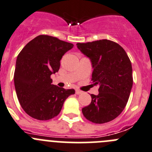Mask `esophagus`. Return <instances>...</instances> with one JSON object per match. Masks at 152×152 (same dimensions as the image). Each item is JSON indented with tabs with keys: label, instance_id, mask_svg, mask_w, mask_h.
Here are the masks:
<instances>
[{
	"label": "esophagus",
	"instance_id": "34e87169",
	"mask_svg": "<svg viewBox=\"0 0 152 152\" xmlns=\"http://www.w3.org/2000/svg\"><path fill=\"white\" fill-rule=\"evenodd\" d=\"M83 93V91H80V90H78V89H76V94H81Z\"/></svg>",
	"mask_w": 152,
	"mask_h": 152
}]
</instances>
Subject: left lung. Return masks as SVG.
<instances>
[{"mask_svg":"<svg viewBox=\"0 0 152 152\" xmlns=\"http://www.w3.org/2000/svg\"><path fill=\"white\" fill-rule=\"evenodd\" d=\"M76 45L90 58L92 83L100 86L98 94H91V102L82 110L83 115L95 124L113 121L124 110L133 86L130 58L119 44L109 39Z\"/></svg>","mask_w":152,"mask_h":152,"instance_id":"1","label":"left lung"}]
</instances>
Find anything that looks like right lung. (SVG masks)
I'll use <instances>...</instances> for the list:
<instances>
[{"label":"right lung","mask_w":152,"mask_h":152,"mask_svg":"<svg viewBox=\"0 0 152 152\" xmlns=\"http://www.w3.org/2000/svg\"><path fill=\"white\" fill-rule=\"evenodd\" d=\"M73 45L54 37L39 35L18 54L14 73L17 97L24 111L37 120H49L60 113L65 100L74 89L52 85L51 75L60 68V61Z\"/></svg>","instance_id":"add662e5"}]
</instances>
